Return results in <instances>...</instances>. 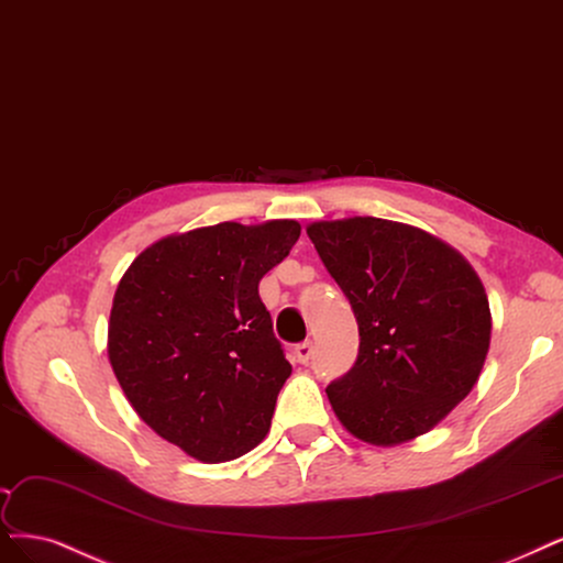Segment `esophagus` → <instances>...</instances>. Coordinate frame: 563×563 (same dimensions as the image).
Here are the masks:
<instances>
[{
    "label": "esophagus",
    "mask_w": 563,
    "mask_h": 563,
    "mask_svg": "<svg viewBox=\"0 0 563 563\" xmlns=\"http://www.w3.org/2000/svg\"><path fill=\"white\" fill-rule=\"evenodd\" d=\"M294 356L298 363H309L314 356V346L312 342H300L296 349H294Z\"/></svg>",
    "instance_id": "obj_1"
}]
</instances>
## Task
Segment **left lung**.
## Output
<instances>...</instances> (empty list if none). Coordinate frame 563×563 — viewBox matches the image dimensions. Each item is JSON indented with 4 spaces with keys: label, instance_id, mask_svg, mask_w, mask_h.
<instances>
[{
    "label": "left lung",
    "instance_id": "1",
    "mask_svg": "<svg viewBox=\"0 0 563 563\" xmlns=\"http://www.w3.org/2000/svg\"><path fill=\"white\" fill-rule=\"evenodd\" d=\"M358 323V358L328 384L354 438L394 448L448 417L479 379L492 342L484 286L454 246L375 217L307 225Z\"/></svg>",
    "mask_w": 563,
    "mask_h": 563
}]
</instances>
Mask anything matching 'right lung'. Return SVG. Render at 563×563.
Masks as SVG:
<instances>
[{
	"label": "right lung",
	"instance_id": "1",
	"mask_svg": "<svg viewBox=\"0 0 563 563\" xmlns=\"http://www.w3.org/2000/svg\"><path fill=\"white\" fill-rule=\"evenodd\" d=\"M298 238L290 219L177 232L146 246L115 288L113 375L142 421L192 459L232 461L269 431L290 363L258 284Z\"/></svg>",
	"mask_w": 563,
	"mask_h": 563
}]
</instances>
